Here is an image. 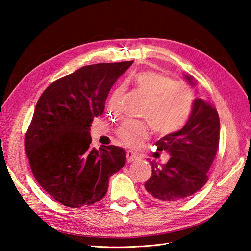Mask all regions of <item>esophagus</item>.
I'll return each mask as SVG.
<instances>
[{"mask_svg": "<svg viewBox=\"0 0 251 251\" xmlns=\"http://www.w3.org/2000/svg\"><path fill=\"white\" fill-rule=\"evenodd\" d=\"M126 157H127V162H128V163H131V162L136 161V159H138V156L136 155L135 153H132L131 151H127Z\"/></svg>", "mask_w": 251, "mask_h": 251, "instance_id": "obj_1", "label": "esophagus"}]
</instances>
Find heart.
Returning <instances> with one entry per match:
<instances>
[{
  "label": "heart",
  "mask_w": 251,
  "mask_h": 251,
  "mask_svg": "<svg viewBox=\"0 0 251 251\" xmlns=\"http://www.w3.org/2000/svg\"><path fill=\"white\" fill-rule=\"evenodd\" d=\"M130 83L137 92L147 98L140 116L150 123L153 130L159 135L174 134L189 120L193 108V95L182 84L154 71L134 74ZM122 94L116 89L110 99L113 106ZM116 135L125 146L137 149L149 136V125L146 122L125 121L117 128Z\"/></svg>",
  "instance_id": "1"
}]
</instances>
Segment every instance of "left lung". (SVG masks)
<instances>
[{
  "label": "left lung",
  "mask_w": 251,
  "mask_h": 251,
  "mask_svg": "<svg viewBox=\"0 0 251 251\" xmlns=\"http://www.w3.org/2000/svg\"><path fill=\"white\" fill-rule=\"evenodd\" d=\"M191 85L196 81L185 75ZM220 120L209 102L196 98L186 124L166 135L155 145L170 157L166 164L151 162L152 176L145 183L148 194L159 202H176L200 191L208 181L207 173L219 148Z\"/></svg>",
  "instance_id": "8db88e82"
}]
</instances>
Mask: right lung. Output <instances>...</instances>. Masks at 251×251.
<instances>
[{"instance_id":"obj_1","label":"right lung","mask_w":251,"mask_h":251,"mask_svg":"<svg viewBox=\"0 0 251 251\" xmlns=\"http://www.w3.org/2000/svg\"><path fill=\"white\" fill-rule=\"evenodd\" d=\"M132 61L85 66L57 79L37 101L25 138L35 180L71 208L89 206L105 195L109 179L124 166L126 152L90 147L94 117L103 113L111 87Z\"/></svg>"}]
</instances>
